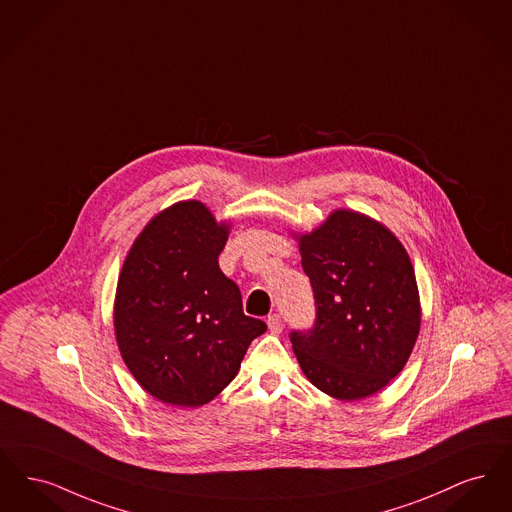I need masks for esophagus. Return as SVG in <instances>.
Segmentation results:
<instances>
[{
    "instance_id": "esophagus-1",
    "label": "esophagus",
    "mask_w": 512,
    "mask_h": 512,
    "mask_svg": "<svg viewBox=\"0 0 512 512\" xmlns=\"http://www.w3.org/2000/svg\"><path fill=\"white\" fill-rule=\"evenodd\" d=\"M267 327H269L271 333L279 334L283 331V319L277 313H273V315L267 317Z\"/></svg>"
}]
</instances>
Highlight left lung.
<instances>
[{
  "instance_id": "8db88e82",
  "label": "left lung",
  "mask_w": 512,
  "mask_h": 512,
  "mask_svg": "<svg viewBox=\"0 0 512 512\" xmlns=\"http://www.w3.org/2000/svg\"><path fill=\"white\" fill-rule=\"evenodd\" d=\"M315 321L290 331L304 375L321 392L361 400L407 363L421 327L417 279L400 241L380 223L336 210L300 239Z\"/></svg>"
}]
</instances>
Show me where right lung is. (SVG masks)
<instances>
[{
  "label": "right lung",
  "instance_id": "obj_1",
  "mask_svg": "<svg viewBox=\"0 0 512 512\" xmlns=\"http://www.w3.org/2000/svg\"><path fill=\"white\" fill-rule=\"evenodd\" d=\"M227 225L197 200L160 212L135 239L114 304L120 354L156 400L199 407L235 378L250 342L266 333L243 312L218 256Z\"/></svg>",
  "mask_w": 512,
  "mask_h": 512
}]
</instances>
